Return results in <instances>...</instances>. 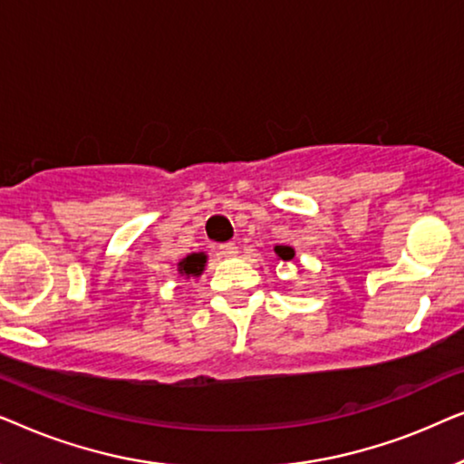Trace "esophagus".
I'll use <instances>...</instances> for the list:
<instances>
[{"mask_svg": "<svg viewBox=\"0 0 464 464\" xmlns=\"http://www.w3.org/2000/svg\"><path fill=\"white\" fill-rule=\"evenodd\" d=\"M238 253V246L234 243H224L219 245V256L221 257H234Z\"/></svg>", "mask_w": 464, "mask_h": 464, "instance_id": "esophagus-1", "label": "esophagus"}]
</instances>
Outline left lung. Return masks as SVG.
Instances as JSON below:
<instances>
[{
  "mask_svg": "<svg viewBox=\"0 0 464 464\" xmlns=\"http://www.w3.org/2000/svg\"><path fill=\"white\" fill-rule=\"evenodd\" d=\"M276 256L281 257V259H285V262H287V259H291L294 257V249H291V246H276Z\"/></svg>",
  "mask_w": 464,
  "mask_h": 464,
  "instance_id": "left-lung-1",
  "label": "left lung"
}]
</instances>
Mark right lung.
Instances as JSON below:
<instances>
[{"instance_id":"1","label":"right lung","mask_w":464,"mask_h":464,"mask_svg":"<svg viewBox=\"0 0 464 464\" xmlns=\"http://www.w3.org/2000/svg\"><path fill=\"white\" fill-rule=\"evenodd\" d=\"M205 262H207V256H202V253H192V256H188L183 262L179 264V272L186 276H196L200 275L202 268H205Z\"/></svg>"}]
</instances>
